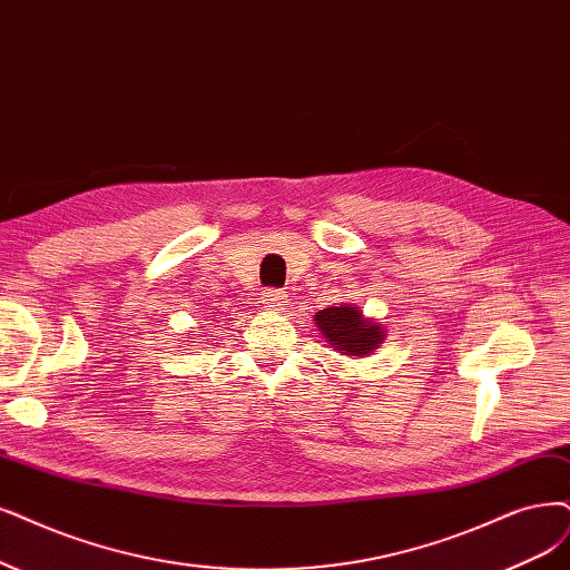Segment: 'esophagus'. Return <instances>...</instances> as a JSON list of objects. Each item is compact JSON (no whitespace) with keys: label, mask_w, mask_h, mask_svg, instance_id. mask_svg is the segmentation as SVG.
<instances>
[{"label":"esophagus","mask_w":570,"mask_h":570,"mask_svg":"<svg viewBox=\"0 0 570 570\" xmlns=\"http://www.w3.org/2000/svg\"><path fill=\"white\" fill-rule=\"evenodd\" d=\"M263 303H265V307H272V309L282 307L286 303V291H282V288H267L263 293Z\"/></svg>","instance_id":"1"}]
</instances>
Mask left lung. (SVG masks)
<instances>
[{
  "instance_id": "1",
  "label": "left lung",
  "mask_w": 570,
  "mask_h": 570,
  "mask_svg": "<svg viewBox=\"0 0 570 570\" xmlns=\"http://www.w3.org/2000/svg\"><path fill=\"white\" fill-rule=\"evenodd\" d=\"M314 324L324 333L331 347H338L352 356L368 354L383 341L381 326L366 322L362 312L352 305L326 307L314 314Z\"/></svg>"
}]
</instances>
